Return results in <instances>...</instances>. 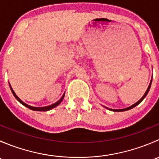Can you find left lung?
Wrapping results in <instances>:
<instances>
[{
    "label": "left lung",
    "mask_w": 159,
    "mask_h": 159,
    "mask_svg": "<svg viewBox=\"0 0 159 159\" xmlns=\"http://www.w3.org/2000/svg\"><path fill=\"white\" fill-rule=\"evenodd\" d=\"M152 80H151V81H150V84H149V85H148V89H147L146 91H145V94H144V95L142 96V98H141L140 100L139 101V102H136V103H134V105H131V106L129 107V108H123V109H111V108H107V107H105V106H104V107H105V108H107V109H108V110H110V111H128V110H130V109H131V108H134V107H135V106H137V105H139V104H140L141 102H142V101L144 100V98H145L146 97V95H147V94H148V93L149 90H150V88H151V84H152Z\"/></svg>",
    "instance_id": "obj_1"
}]
</instances>
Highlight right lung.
<instances>
[{"mask_svg": "<svg viewBox=\"0 0 159 159\" xmlns=\"http://www.w3.org/2000/svg\"><path fill=\"white\" fill-rule=\"evenodd\" d=\"M9 85H10V88H11V92H12V94H14V97H15V98L17 99V100L18 101V102H20V104H21V105H23L24 106L27 107V108H28L30 110L37 111H49V110L52 109V108H55V107H57V105H60L61 102L62 101H63L64 97H65V93H64V94H63V95H62V97L61 98L59 99V100L57 101V102H55V103L52 104V105H48V106H45V107H33V106H30V105H28V104L25 103V102H24L23 101L20 100V99L18 97H17V94H15V92H14V90L12 89V88H11L10 83H9Z\"/></svg>", "mask_w": 159, "mask_h": 159, "instance_id": "1", "label": "right lung"}]
</instances>
